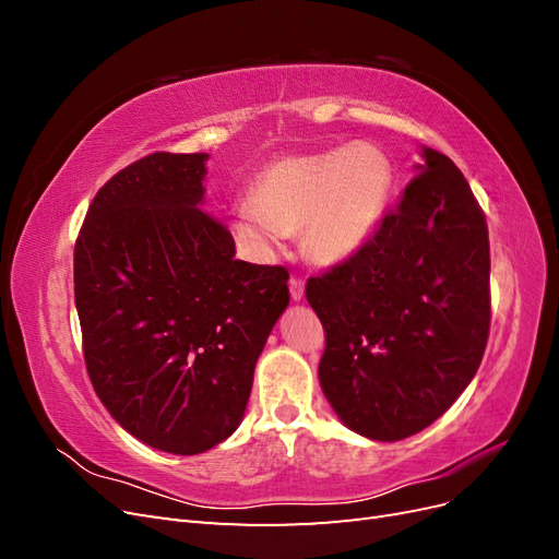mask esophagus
<instances>
[{
	"label": "esophagus",
	"mask_w": 559,
	"mask_h": 559,
	"mask_svg": "<svg viewBox=\"0 0 559 559\" xmlns=\"http://www.w3.org/2000/svg\"><path fill=\"white\" fill-rule=\"evenodd\" d=\"M289 294L294 300H300L302 296H306V280L298 277V275H292L289 280Z\"/></svg>",
	"instance_id": "34e87169"
}]
</instances>
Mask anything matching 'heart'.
<instances>
[{
  "label": "heart",
  "instance_id": "obj_1",
  "mask_svg": "<svg viewBox=\"0 0 559 559\" xmlns=\"http://www.w3.org/2000/svg\"><path fill=\"white\" fill-rule=\"evenodd\" d=\"M392 189V163L368 144L284 158L253 183L251 205L233 212V230L251 249L273 251L284 233L306 228L312 257L341 263L373 238Z\"/></svg>",
  "mask_w": 559,
  "mask_h": 559
}]
</instances>
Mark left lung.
Returning <instances> with one entry per match:
<instances>
[{"mask_svg": "<svg viewBox=\"0 0 559 559\" xmlns=\"http://www.w3.org/2000/svg\"><path fill=\"white\" fill-rule=\"evenodd\" d=\"M417 170L373 238L306 286L326 335L321 389L337 417L373 441L427 429L460 399L492 319L476 195L433 148Z\"/></svg>", "mask_w": 559, "mask_h": 559, "instance_id": "1", "label": "left lung"}]
</instances>
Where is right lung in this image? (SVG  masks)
Wrapping results in <instances>:
<instances>
[{"label": "right lung", "mask_w": 559, "mask_h": 559, "mask_svg": "<svg viewBox=\"0 0 559 559\" xmlns=\"http://www.w3.org/2000/svg\"><path fill=\"white\" fill-rule=\"evenodd\" d=\"M207 154L156 151L93 198L74 300L95 394L142 443L205 452L238 429L253 368L289 306V270L235 259L202 210Z\"/></svg>", "instance_id": "right-lung-1"}]
</instances>
